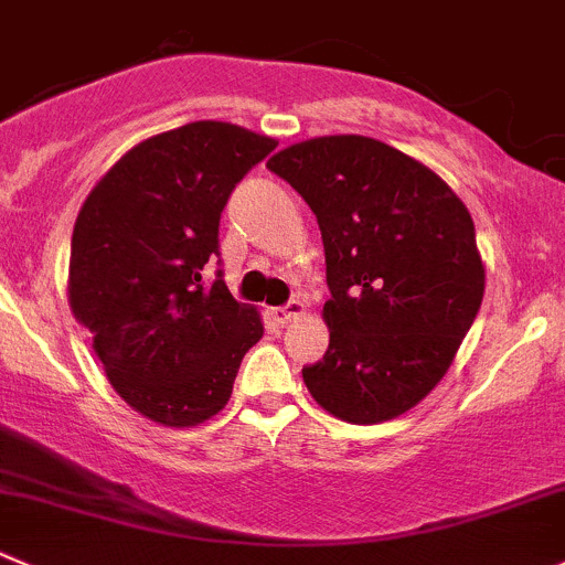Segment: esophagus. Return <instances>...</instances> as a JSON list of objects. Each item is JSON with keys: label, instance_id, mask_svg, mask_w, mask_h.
Segmentation results:
<instances>
[{"label": "esophagus", "instance_id": "esophagus-1", "mask_svg": "<svg viewBox=\"0 0 565 565\" xmlns=\"http://www.w3.org/2000/svg\"><path fill=\"white\" fill-rule=\"evenodd\" d=\"M303 315H306V306L300 303V300H289L287 306H278V309H273V320H276L278 326H289V322L300 320Z\"/></svg>", "mask_w": 565, "mask_h": 565}]
</instances>
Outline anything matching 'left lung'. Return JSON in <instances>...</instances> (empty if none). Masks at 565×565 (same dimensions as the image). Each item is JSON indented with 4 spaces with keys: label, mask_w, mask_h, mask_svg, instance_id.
Returning <instances> with one entry per match:
<instances>
[{
    "label": "left lung",
    "mask_w": 565,
    "mask_h": 565,
    "mask_svg": "<svg viewBox=\"0 0 565 565\" xmlns=\"http://www.w3.org/2000/svg\"><path fill=\"white\" fill-rule=\"evenodd\" d=\"M317 215L331 300L328 350L303 366L337 419L377 425L445 377L486 292L475 223L450 184L361 135L311 137L267 160Z\"/></svg>",
    "instance_id": "8db88e82"
}]
</instances>
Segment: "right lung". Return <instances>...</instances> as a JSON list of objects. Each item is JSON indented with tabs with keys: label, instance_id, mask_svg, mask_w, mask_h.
<instances>
[{
	"label": "right lung",
	"instance_id": "right-lung-1",
	"mask_svg": "<svg viewBox=\"0 0 565 565\" xmlns=\"http://www.w3.org/2000/svg\"><path fill=\"white\" fill-rule=\"evenodd\" d=\"M273 149L243 126L184 124L126 151L76 215L68 306L115 392L157 425L215 416L265 333L221 273L206 287L201 270L217 256L228 195Z\"/></svg>",
	"mask_w": 565,
	"mask_h": 565
}]
</instances>
